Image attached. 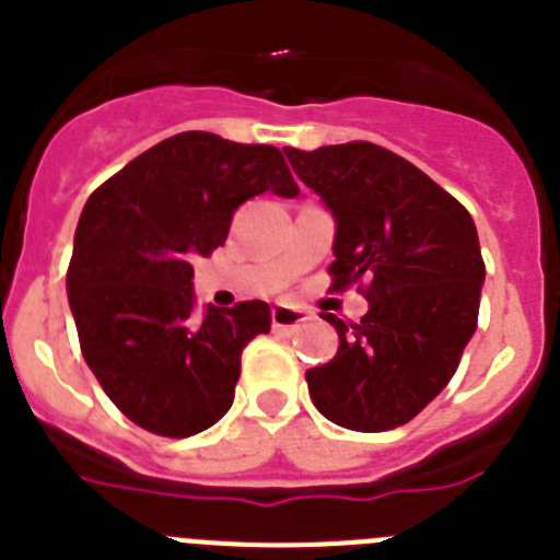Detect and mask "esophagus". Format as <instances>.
I'll return each mask as SVG.
<instances>
[{"label":"esophagus","mask_w":560,"mask_h":560,"mask_svg":"<svg viewBox=\"0 0 560 560\" xmlns=\"http://www.w3.org/2000/svg\"><path fill=\"white\" fill-rule=\"evenodd\" d=\"M308 311L294 308V305H277V308L271 311V325H275L277 330H294L303 323H308Z\"/></svg>","instance_id":"obj_1"}]
</instances>
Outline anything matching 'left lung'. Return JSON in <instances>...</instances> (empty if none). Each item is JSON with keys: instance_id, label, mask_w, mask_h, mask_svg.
<instances>
[{"instance_id": "1", "label": "left lung", "mask_w": 560, "mask_h": 560, "mask_svg": "<svg viewBox=\"0 0 560 560\" xmlns=\"http://www.w3.org/2000/svg\"><path fill=\"white\" fill-rule=\"evenodd\" d=\"M336 219L330 289L359 285L361 323L323 314L339 350L305 373L336 427L389 432L446 387L477 330L485 260L474 219L427 173L373 142L285 148Z\"/></svg>"}]
</instances>
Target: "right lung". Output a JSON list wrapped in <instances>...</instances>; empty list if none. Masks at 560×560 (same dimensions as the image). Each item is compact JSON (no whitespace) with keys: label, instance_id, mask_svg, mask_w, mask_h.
<instances>
[{"label":"right lung","instance_id":"right-lung-1","mask_svg":"<svg viewBox=\"0 0 560 560\" xmlns=\"http://www.w3.org/2000/svg\"><path fill=\"white\" fill-rule=\"evenodd\" d=\"M294 199L275 145L207 131L167 137L103 182L81 212L67 269L81 353L112 404L145 432L190 438L232 407L241 353L269 334L264 300L192 314V266L252 196Z\"/></svg>","mask_w":560,"mask_h":560}]
</instances>
